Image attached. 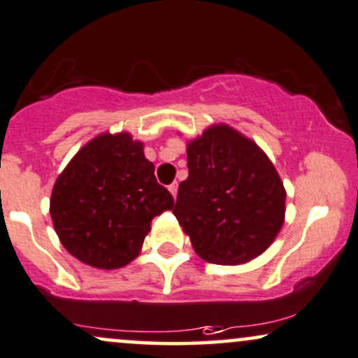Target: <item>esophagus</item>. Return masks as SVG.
I'll use <instances>...</instances> for the list:
<instances>
[{
  "label": "esophagus",
  "mask_w": 358,
  "mask_h": 358,
  "mask_svg": "<svg viewBox=\"0 0 358 358\" xmlns=\"http://www.w3.org/2000/svg\"><path fill=\"white\" fill-rule=\"evenodd\" d=\"M169 192L172 194V197L178 196V182H172L169 186Z\"/></svg>",
  "instance_id": "obj_1"
}]
</instances>
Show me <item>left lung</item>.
I'll list each match as a JSON object with an SVG mask.
<instances>
[{"label":"left lung","mask_w":358,"mask_h":358,"mask_svg":"<svg viewBox=\"0 0 358 358\" xmlns=\"http://www.w3.org/2000/svg\"><path fill=\"white\" fill-rule=\"evenodd\" d=\"M189 176L172 214L196 254L241 266L266 252L285 219V187L267 154L239 131L213 124L187 143Z\"/></svg>","instance_id":"obj_1"}]
</instances>
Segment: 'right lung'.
<instances>
[{
    "instance_id": "right-lung-1",
    "label": "right lung",
    "mask_w": 358,
    "mask_h": 358,
    "mask_svg": "<svg viewBox=\"0 0 358 358\" xmlns=\"http://www.w3.org/2000/svg\"><path fill=\"white\" fill-rule=\"evenodd\" d=\"M172 206L144 144L122 131L103 132L79 149L57 176L50 214L69 254L113 271L138 257L151 220Z\"/></svg>"
}]
</instances>
